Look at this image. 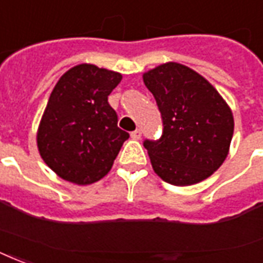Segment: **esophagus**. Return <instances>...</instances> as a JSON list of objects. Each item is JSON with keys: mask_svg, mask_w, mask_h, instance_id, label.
Listing matches in <instances>:
<instances>
[{"mask_svg": "<svg viewBox=\"0 0 263 263\" xmlns=\"http://www.w3.org/2000/svg\"><path fill=\"white\" fill-rule=\"evenodd\" d=\"M132 139L133 140L141 139V130L137 129V130H134V132H132Z\"/></svg>", "mask_w": 263, "mask_h": 263, "instance_id": "1", "label": "esophagus"}]
</instances>
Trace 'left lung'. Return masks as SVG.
<instances>
[{
	"label": "left lung",
	"mask_w": 263,
	"mask_h": 263,
	"mask_svg": "<svg viewBox=\"0 0 263 263\" xmlns=\"http://www.w3.org/2000/svg\"><path fill=\"white\" fill-rule=\"evenodd\" d=\"M162 116L159 140H145L154 172L173 185L208 179L229 154L234 119L222 96L199 73L176 62L143 74Z\"/></svg>",
	"instance_id": "8db88e82"
}]
</instances>
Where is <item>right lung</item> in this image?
<instances>
[{
  "label": "right lung",
  "mask_w": 263,
  "mask_h": 263,
  "mask_svg": "<svg viewBox=\"0 0 263 263\" xmlns=\"http://www.w3.org/2000/svg\"><path fill=\"white\" fill-rule=\"evenodd\" d=\"M120 80V73L80 64L55 84L39 126L37 147L64 180L79 185L101 180L129 139L108 104Z\"/></svg>",
  "instance_id": "right-lung-1"
}]
</instances>
